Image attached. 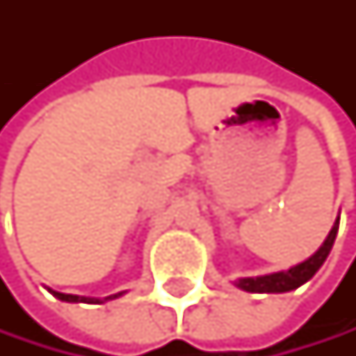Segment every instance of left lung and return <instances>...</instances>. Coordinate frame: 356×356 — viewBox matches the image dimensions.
Segmentation results:
<instances>
[{
    "instance_id": "8db88e82",
    "label": "left lung",
    "mask_w": 356,
    "mask_h": 356,
    "mask_svg": "<svg viewBox=\"0 0 356 356\" xmlns=\"http://www.w3.org/2000/svg\"><path fill=\"white\" fill-rule=\"evenodd\" d=\"M337 226H339V220L333 224L329 237L325 239L321 250L314 256H309L305 263H301V265H297V267H293L289 271H280V273H271V275L241 277L237 282V286L243 291H248V293H289V291L299 289V286L305 284L327 261V256H329V252L333 248V241H335V235H337Z\"/></svg>"
}]
</instances>
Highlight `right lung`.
I'll list each match as a JSON object with an SVG mask.
<instances>
[{"label": "right lung", "mask_w": 356, "mask_h": 356, "mask_svg": "<svg viewBox=\"0 0 356 356\" xmlns=\"http://www.w3.org/2000/svg\"><path fill=\"white\" fill-rule=\"evenodd\" d=\"M53 295L57 299H61V301H67V303H79V301H83V303H100V299H87V297H79V295H63V293H53ZM119 295H113V297H106V299H117Z\"/></svg>", "instance_id": "right-lung-1"}]
</instances>
